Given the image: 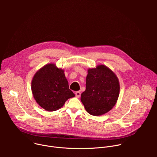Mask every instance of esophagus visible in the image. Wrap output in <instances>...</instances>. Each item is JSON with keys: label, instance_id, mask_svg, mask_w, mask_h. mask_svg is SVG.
<instances>
[{"label": "esophagus", "instance_id": "1", "mask_svg": "<svg viewBox=\"0 0 157 157\" xmlns=\"http://www.w3.org/2000/svg\"><path fill=\"white\" fill-rule=\"evenodd\" d=\"M75 95H76V98H80V96H81V93H80V91H76V92L75 93Z\"/></svg>", "mask_w": 157, "mask_h": 157}]
</instances>
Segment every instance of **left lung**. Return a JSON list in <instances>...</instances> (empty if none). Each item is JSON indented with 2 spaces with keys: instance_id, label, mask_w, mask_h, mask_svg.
I'll list each match as a JSON object with an SVG mask.
<instances>
[{
  "instance_id": "obj_1",
  "label": "left lung",
  "mask_w": 157,
  "mask_h": 157,
  "mask_svg": "<svg viewBox=\"0 0 157 157\" xmlns=\"http://www.w3.org/2000/svg\"><path fill=\"white\" fill-rule=\"evenodd\" d=\"M119 93V81L116 75L107 66L99 64L88 69L86 90L81 94V101L89 114L99 116L113 109Z\"/></svg>"
}]
</instances>
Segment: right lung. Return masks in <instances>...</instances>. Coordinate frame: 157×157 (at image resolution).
<instances>
[{
	"label": "right lung",
	"instance_id": "obj_1",
	"mask_svg": "<svg viewBox=\"0 0 157 157\" xmlns=\"http://www.w3.org/2000/svg\"><path fill=\"white\" fill-rule=\"evenodd\" d=\"M31 88L37 104L49 112L58 110L67 100L75 96L69 89L64 70L54 63L44 65L36 72Z\"/></svg>",
	"mask_w": 157,
	"mask_h": 157
}]
</instances>
